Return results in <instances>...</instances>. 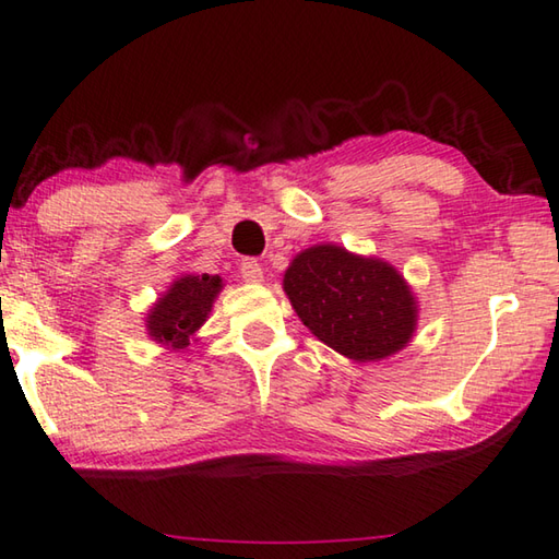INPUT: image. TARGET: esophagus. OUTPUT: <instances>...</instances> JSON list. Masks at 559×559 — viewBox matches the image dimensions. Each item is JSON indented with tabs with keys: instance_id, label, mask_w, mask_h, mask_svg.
I'll return each instance as SVG.
<instances>
[{
	"instance_id": "1",
	"label": "esophagus",
	"mask_w": 559,
	"mask_h": 559,
	"mask_svg": "<svg viewBox=\"0 0 559 559\" xmlns=\"http://www.w3.org/2000/svg\"><path fill=\"white\" fill-rule=\"evenodd\" d=\"M240 277H242L245 282H250V285H258V282H262V267H260V262L252 260V258L242 260V262H240Z\"/></svg>"
}]
</instances>
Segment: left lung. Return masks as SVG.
<instances>
[{"mask_svg":"<svg viewBox=\"0 0 559 559\" xmlns=\"http://www.w3.org/2000/svg\"><path fill=\"white\" fill-rule=\"evenodd\" d=\"M285 292L311 334L360 364L397 354L413 338L415 297L388 262L314 245L292 260Z\"/></svg>","mask_w":559,"mask_h":559,"instance_id":"left-lung-1","label":"left lung"}]
</instances>
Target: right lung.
Masks as SVG:
<instances>
[{
	"instance_id": "add662e5",
	"label": "right lung",
	"mask_w": 559,
	"mask_h": 559,
	"mask_svg": "<svg viewBox=\"0 0 559 559\" xmlns=\"http://www.w3.org/2000/svg\"><path fill=\"white\" fill-rule=\"evenodd\" d=\"M223 280L218 274H186L152 307L146 317L150 336L171 348L189 346V338L201 329L218 297Z\"/></svg>"
}]
</instances>
